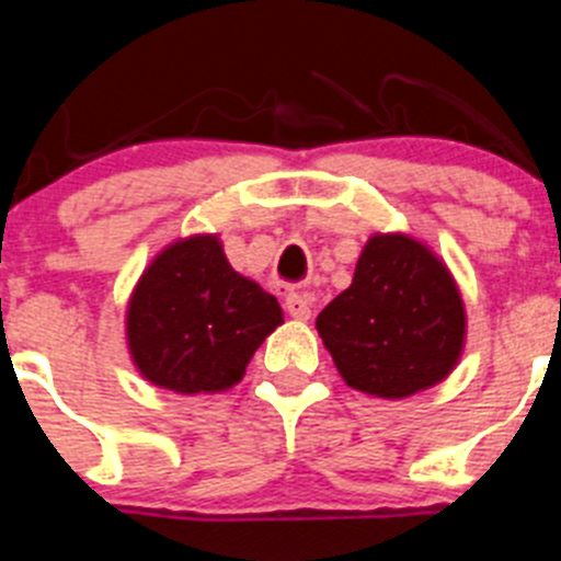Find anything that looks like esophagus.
<instances>
[{
    "label": "esophagus",
    "instance_id": "obj_1",
    "mask_svg": "<svg viewBox=\"0 0 561 561\" xmlns=\"http://www.w3.org/2000/svg\"><path fill=\"white\" fill-rule=\"evenodd\" d=\"M285 309L287 314L296 317V320H309V314H312V298L307 296V293H287L285 296Z\"/></svg>",
    "mask_w": 561,
    "mask_h": 561
}]
</instances>
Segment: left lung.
Returning <instances> with one entry per match:
<instances>
[{"label":"left lung","instance_id":"1","mask_svg":"<svg viewBox=\"0 0 561 561\" xmlns=\"http://www.w3.org/2000/svg\"><path fill=\"white\" fill-rule=\"evenodd\" d=\"M317 331L350 388L404 399L450 375L463 347V304L450 271L407 236H375L353 285Z\"/></svg>","mask_w":561,"mask_h":561}]
</instances>
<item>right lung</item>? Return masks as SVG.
Instances as JSON below:
<instances>
[{"label":"right lung","instance_id":"obj_1","mask_svg":"<svg viewBox=\"0 0 561 561\" xmlns=\"http://www.w3.org/2000/svg\"><path fill=\"white\" fill-rule=\"evenodd\" d=\"M282 322L271 293L236 274L217 236L168 247L140 276L127 309L135 366L175 393H217L244 377Z\"/></svg>","mask_w":561,"mask_h":561}]
</instances>
